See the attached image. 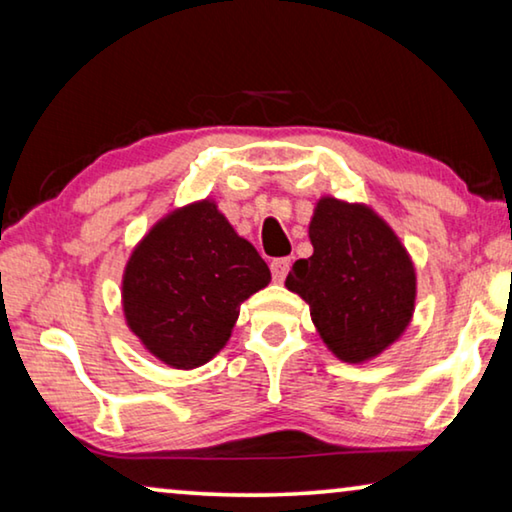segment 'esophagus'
Masks as SVG:
<instances>
[{"mask_svg":"<svg viewBox=\"0 0 512 512\" xmlns=\"http://www.w3.org/2000/svg\"><path fill=\"white\" fill-rule=\"evenodd\" d=\"M287 271H290V257L271 259V273H273V280H276V283H283Z\"/></svg>","mask_w":512,"mask_h":512,"instance_id":"34e87169","label":"esophagus"}]
</instances>
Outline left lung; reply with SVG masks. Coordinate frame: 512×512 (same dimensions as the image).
<instances>
[{"mask_svg": "<svg viewBox=\"0 0 512 512\" xmlns=\"http://www.w3.org/2000/svg\"><path fill=\"white\" fill-rule=\"evenodd\" d=\"M308 239L313 255L294 262L285 287L311 306L315 329L341 362H371L413 320V259L369 204H348L331 194L315 204Z\"/></svg>", "mask_w": 512, "mask_h": 512, "instance_id": "1", "label": "left lung"}]
</instances>
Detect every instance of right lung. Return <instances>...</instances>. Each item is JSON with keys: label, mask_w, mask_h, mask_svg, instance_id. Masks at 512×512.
I'll return each mask as SVG.
<instances>
[{"label": "right lung", "mask_w": 512, "mask_h": 512, "mask_svg": "<svg viewBox=\"0 0 512 512\" xmlns=\"http://www.w3.org/2000/svg\"><path fill=\"white\" fill-rule=\"evenodd\" d=\"M269 266L211 197L174 208L136 243L122 271V313L155 359L190 371L225 348L241 304Z\"/></svg>", "instance_id": "add662e5"}]
</instances>
